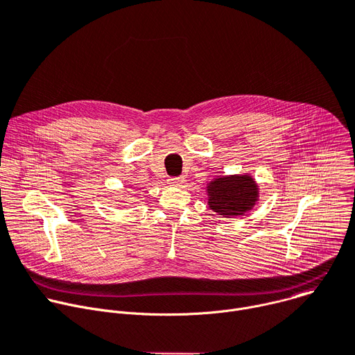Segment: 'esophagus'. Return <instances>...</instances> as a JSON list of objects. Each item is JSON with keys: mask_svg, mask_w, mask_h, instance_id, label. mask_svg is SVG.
<instances>
[{"mask_svg": "<svg viewBox=\"0 0 355 355\" xmlns=\"http://www.w3.org/2000/svg\"><path fill=\"white\" fill-rule=\"evenodd\" d=\"M168 182H170L171 185H175V187H182L184 182H185V180H184L182 177H171V178L168 180Z\"/></svg>", "mask_w": 355, "mask_h": 355, "instance_id": "34e87169", "label": "esophagus"}]
</instances>
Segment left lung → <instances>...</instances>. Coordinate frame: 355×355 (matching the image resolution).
I'll list each match as a JSON object with an SVG mask.
<instances>
[{
    "mask_svg": "<svg viewBox=\"0 0 355 355\" xmlns=\"http://www.w3.org/2000/svg\"><path fill=\"white\" fill-rule=\"evenodd\" d=\"M208 204L223 216L242 215L249 211L257 198V187L248 175L222 177L208 185Z\"/></svg>",
    "mask_w": 355,
    "mask_h": 355,
    "instance_id": "obj_1",
    "label": "left lung"
}]
</instances>
